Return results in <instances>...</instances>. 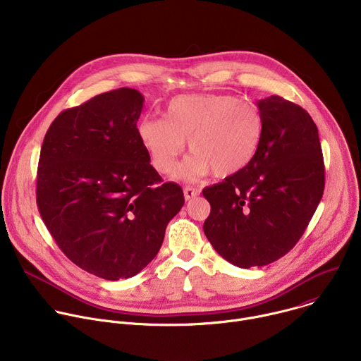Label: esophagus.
<instances>
[{
  "mask_svg": "<svg viewBox=\"0 0 361 361\" xmlns=\"http://www.w3.org/2000/svg\"><path fill=\"white\" fill-rule=\"evenodd\" d=\"M200 194V191L195 187H184V197L185 200H191L194 197H197Z\"/></svg>",
  "mask_w": 361,
  "mask_h": 361,
  "instance_id": "34e87169",
  "label": "esophagus"
}]
</instances>
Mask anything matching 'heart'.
Here are the masks:
<instances>
[{
  "mask_svg": "<svg viewBox=\"0 0 361 361\" xmlns=\"http://www.w3.org/2000/svg\"><path fill=\"white\" fill-rule=\"evenodd\" d=\"M264 134V117L252 102L230 94H187L173 98L164 120L145 117L138 137L151 166L161 174L174 170L185 140L192 151L177 170L181 180H194L213 170L233 176L254 159Z\"/></svg>",
  "mask_w": 361,
  "mask_h": 361,
  "instance_id": "b5f03b06",
  "label": "heart"
}]
</instances>
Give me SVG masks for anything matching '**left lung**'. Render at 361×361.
<instances>
[{
	"mask_svg": "<svg viewBox=\"0 0 361 361\" xmlns=\"http://www.w3.org/2000/svg\"><path fill=\"white\" fill-rule=\"evenodd\" d=\"M257 106L264 134L254 159L202 190L212 205L204 234L223 259L240 269L267 266L286 255L324 191L322 144L310 114L279 95Z\"/></svg>",
	"mask_w": 361,
	"mask_h": 361,
	"instance_id": "left-lung-1",
	"label": "left lung"
}]
</instances>
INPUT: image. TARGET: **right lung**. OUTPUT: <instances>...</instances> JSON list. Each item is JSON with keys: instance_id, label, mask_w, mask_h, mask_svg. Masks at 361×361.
<instances>
[{"instance_id": "add662e5", "label": "right lung", "mask_w": 361, "mask_h": 361, "mask_svg": "<svg viewBox=\"0 0 361 361\" xmlns=\"http://www.w3.org/2000/svg\"><path fill=\"white\" fill-rule=\"evenodd\" d=\"M134 88L95 95L63 111L39 152L37 205L61 251L106 280L130 279L157 255L169 221L184 205L178 184L149 164Z\"/></svg>"}]
</instances>
